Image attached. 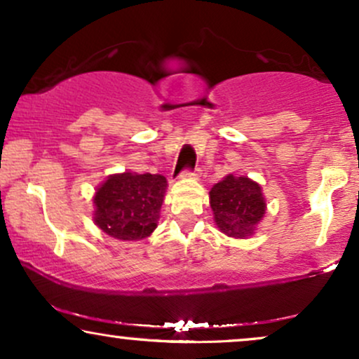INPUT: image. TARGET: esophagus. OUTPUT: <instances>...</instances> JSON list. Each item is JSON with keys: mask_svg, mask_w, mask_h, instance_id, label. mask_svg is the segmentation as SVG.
<instances>
[{"mask_svg": "<svg viewBox=\"0 0 359 359\" xmlns=\"http://www.w3.org/2000/svg\"><path fill=\"white\" fill-rule=\"evenodd\" d=\"M177 179H197L199 172L197 170H182L179 175H175Z\"/></svg>", "mask_w": 359, "mask_h": 359, "instance_id": "1", "label": "esophagus"}]
</instances>
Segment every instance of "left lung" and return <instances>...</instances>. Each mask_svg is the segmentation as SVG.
I'll return each mask as SVG.
<instances>
[{
  "label": "left lung",
  "mask_w": 359,
  "mask_h": 359,
  "mask_svg": "<svg viewBox=\"0 0 359 359\" xmlns=\"http://www.w3.org/2000/svg\"><path fill=\"white\" fill-rule=\"evenodd\" d=\"M209 204L219 231L234 240L253 236L266 212L262 185L246 175H226L209 192Z\"/></svg>",
  "instance_id": "8db88e82"
}]
</instances>
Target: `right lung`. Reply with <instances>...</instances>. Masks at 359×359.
I'll use <instances>...</instances> for the list:
<instances>
[{
	"label": "right lung",
	"instance_id": "right-lung-1",
	"mask_svg": "<svg viewBox=\"0 0 359 359\" xmlns=\"http://www.w3.org/2000/svg\"><path fill=\"white\" fill-rule=\"evenodd\" d=\"M167 187L160 174L126 170L109 175L93 197L94 224L114 240H145L158 226Z\"/></svg>",
	"mask_w": 359,
	"mask_h": 359
}]
</instances>
